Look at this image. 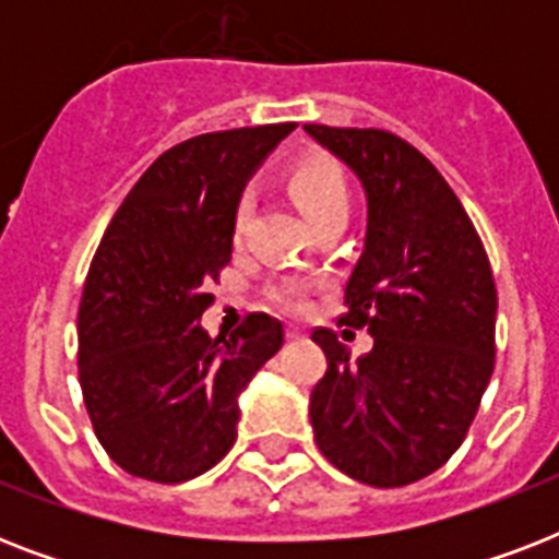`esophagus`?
I'll return each instance as SVG.
<instances>
[{"instance_id": "34e87169", "label": "esophagus", "mask_w": 559, "mask_h": 559, "mask_svg": "<svg viewBox=\"0 0 559 559\" xmlns=\"http://www.w3.org/2000/svg\"><path fill=\"white\" fill-rule=\"evenodd\" d=\"M287 340H301V331H298V328H289Z\"/></svg>"}]
</instances>
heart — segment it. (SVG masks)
Wrapping results in <instances>:
<instances>
[{
  "label": "heart",
  "instance_id": "1",
  "mask_svg": "<svg viewBox=\"0 0 559 559\" xmlns=\"http://www.w3.org/2000/svg\"><path fill=\"white\" fill-rule=\"evenodd\" d=\"M287 188L298 209L305 211L310 223H322L328 217H348L350 188L342 168L331 159H305L287 174ZM249 217V200H240L235 209V235L243 231V223ZM281 301L289 310H305V293L301 289H284Z\"/></svg>",
  "mask_w": 559,
  "mask_h": 559
}]
</instances>
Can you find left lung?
I'll use <instances>...</instances> for the list:
<instances>
[{
  "mask_svg": "<svg viewBox=\"0 0 559 559\" xmlns=\"http://www.w3.org/2000/svg\"><path fill=\"white\" fill-rule=\"evenodd\" d=\"M305 130L366 191V246L340 324L366 328L373 340L368 354L350 357L354 333L313 331L328 357L310 394L316 443L362 485H412L459 450L493 373L490 261L447 179L400 135Z\"/></svg>",
  "mask_w": 559,
  "mask_h": 559,
  "instance_id": "obj_1",
  "label": "left lung"
}]
</instances>
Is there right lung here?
I'll return each mask as SVG.
<instances>
[{
  "label": "right lung",
  "instance_id": "1",
  "mask_svg": "<svg viewBox=\"0 0 559 559\" xmlns=\"http://www.w3.org/2000/svg\"><path fill=\"white\" fill-rule=\"evenodd\" d=\"M296 124L240 127L170 147L107 226L78 310L83 403L100 447L130 476L179 485L237 441V397L284 345L252 313L211 340L200 319L231 261L246 182Z\"/></svg>",
  "mask_w": 559,
  "mask_h": 559
}]
</instances>
